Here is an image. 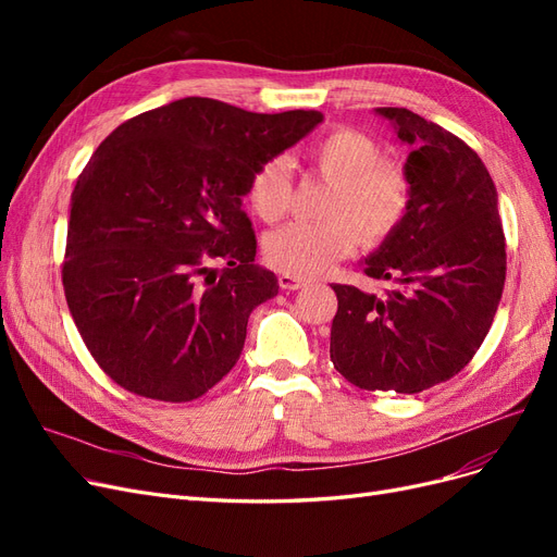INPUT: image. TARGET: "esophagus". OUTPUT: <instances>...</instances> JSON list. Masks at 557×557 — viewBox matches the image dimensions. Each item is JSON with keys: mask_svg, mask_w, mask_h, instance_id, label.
I'll list each match as a JSON object with an SVG mask.
<instances>
[{"mask_svg": "<svg viewBox=\"0 0 557 557\" xmlns=\"http://www.w3.org/2000/svg\"><path fill=\"white\" fill-rule=\"evenodd\" d=\"M278 285H281V290H299L301 285H307V283H305V278H299V276L281 274L278 276Z\"/></svg>", "mask_w": 557, "mask_h": 557, "instance_id": "esophagus-1", "label": "esophagus"}]
</instances>
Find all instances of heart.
<instances>
[{"mask_svg":"<svg viewBox=\"0 0 557 557\" xmlns=\"http://www.w3.org/2000/svg\"><path fill=\"white\" fill-rule=\"evenodd\" d=\"M313 172L332 183L320 225L293 223L269 232L262 244L264 262L281 274L320 276L346 256L358 239L379 246L401 225L411 205V183L404 166L383 160L372 137L339 127L309 148ZM293 178L288 160L276 156L262 162L248 181L250 209L264 223L288 213Z\"/></svg>","mask_w":557,"mask_h":557,"instance_id":"b5f03b06","label":"heart"}]
</instances>
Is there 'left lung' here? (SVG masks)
<instances>
[{"label": "left lung", "instance_id": "1", "mask_svg": "<svg viewBox=\"0 0 557 557\" xmlns=\"http://www.w3.org/2000/svg\"><path fill=\"white\" fill-rule=\"evenodd\" d=\"M397 139L411 146L404 172L411 205L401 225L362 269L393 281L376 297L334 283V369L362 391L404 395L455 376L483 344L507 278L497 190L462 139L409 109L381 107Z\"/></svg>", "mask_w": 557, "mask_h": 557}]
</instances>
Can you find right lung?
Here are the masks:
<instances>
[{"mask_svg":"<svg viewBox=\"0 0 557 557\" xmlns=\"http://www.w3.org/2000/svg\"><path fill=\"white\" fill-rule=\"evenodd\" d=\"M318 123V111L185 97L99 144L72 193L62 283L90 356L117 385L190 401L237 364L250 311L278 293L256 264L242 199L252 172Z\"/></svg>","mask_w":557,"mask_h":557,"instance_id":"obj_1","label":"right lung"}]
</instances>
